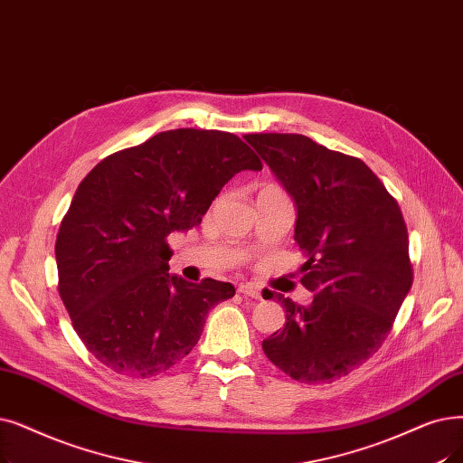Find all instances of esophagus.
Masks as SVG:
<instances>
[{"label": "esophagus", "mask_w": 463, "mask_h": 463, "mask_svg": "<svg viewBox=\"0 0 463 463\" xmlns=\"http://www.w3.org/2000/svg\"><path fill=\"white\" fill-rule=\"evenodd\" d=\"M238 293H242L244 297H251V298H263V293H260V289L253 284H240Z\"/></svg>", "instance_id": "esophagus-1"}]
</instances>
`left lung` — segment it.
<instances>
[{
    "label": "left lung",
    "instance_id": "1",
    "mask_svg": "<svg viewBox=\"0 0 463 463\" xmlns=\"http://www.w3.org/2000/svg\"><path fill=\"white\" fill-rule=\"evenodd\" d=\"M246 142L293 198L295 242L308 259L300 284L314 291L308 307L276 295L286 326L263 340V352L298 382H333L382 346L411 291L403 213L364 160L303 134Z\"/></svg>",
    "mask_w": 463,
    "mask_h": 463
}]
</instances>
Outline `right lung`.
I'll return each mask as SVG.
<instances>
[{
    "instance_id": "1",
    "label": "right lung",
    "mask_w": 463,
    "mask_h": 463,
    "mask_svg": "<svg viewBox=\"0 0 463 463\" xmlns=\"http://www.w3.org/2000/svg\"><path fill=\"white\" fill-rule=\"evenodd\" d=\"M259 156L234 134L177 128L98 163L56 236L58 293L87 350L111 371L147 378L182 361L229 281L170 274L166 238L200 225L219 191Z\"/></svg>"
}]
</instances>
